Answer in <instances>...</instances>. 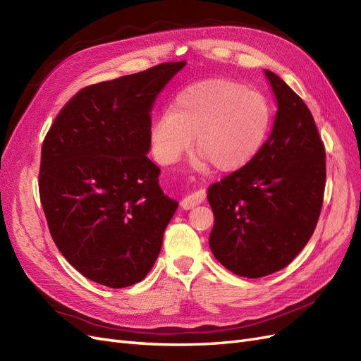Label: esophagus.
<instances>
[{
    "mask_svg": "<svg viewBox=\"0 0 361 361\" xmlns=\"http://www.w3.org/2000/svg\"><path fill=\"white\" fill-rule=\"evenodd\" d=\"M204 191L203 190H199V191H194V192H191L190 195H187V197H183L182 199V202H180V206H182V209H185V211H188V209H192L194 206H197V204H200L203 200H204Z\"/></svg>",
    "mask_w": 361,
    "mask_h": 361,
    "instance_id": "esophagus-1",
    "label": "esophagus"
}]
</instances>
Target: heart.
<instances>
[{"label": "heart", "mask_w": 361, "mask_h": 361, "mask_svg": "<svg viewBox=\"0 0 361 361\" xmlns=\"http://www.w3.org/2000/svg\"><path fill=\"white\" fill-rule=\"evenodd\" d=\"M272 108L265 94L228 80H206L180 90L170 110L149 128L150 150L162 166L176 164L192 145L195 164L209 161L235 171L253 159L268 138Z\"/></svg>", "instance_id": "heart-1"}]
</instances>
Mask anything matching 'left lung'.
<instances>
[{
  "label": "left lung",
  "mask_w": 361,
  "mask_h": 361,
  "mask_svg": "<svg viewBox=\"0 0 361 361\" xmlns=\"http://www.w3.org/2000/svg\"><path fill=\"white\" fill-rule=\"evenodd\" d=\"M277 113L264 147L207 190L209 247L233 274L259 279L288 267L309 243L325 188V149L310 110L274 72Z\"/></svg>",
  "instance_id": "8db88e82"
}]
</instances>
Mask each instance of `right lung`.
I'll return each mask as SVG.
<instances>
[{"mask_svg": "<svg viewBox=\"0 0 361 361\" xmlns=\"http://www.w3.org/2000/svg\"><path fill=\"white\" fill-rule=\"evenodd\" d=\"M185 61L93 84L61 108L42 146L40 202L54 243L99 285L143 280L179 203L147 158L152 108Z\"/></svg>", "mask_w": 361, "mask_h": 361, "instance_id": "right-lung-1", "label": "right lung"}]
</instances>
